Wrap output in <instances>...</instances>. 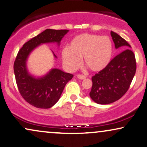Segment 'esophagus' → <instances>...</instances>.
<instances>
[{
    "instance_id": "1",
    "label": "esophagus",
    "mask_w": 147,
    "mask_h": 147,
    "mask_svg": "<svg viewBox=\"0 0 147 147\" xmlns=\"http://www.w3.org/2000/svg\"><path fill=\"white\" fill-rule=\"evenodd\" d=\"M77 77H78V78H79V79H80V80H84L86 78L85 76L82 75V74H78Z\"/></svg>"
}]
</instances>
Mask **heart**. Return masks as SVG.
<instances>
[{
	"instance_id": "obj_1",
	"label": "heart",
	"mask_w": 147,
	"mask_h": 147,
	"mask_svg": "<svg viewBox=\"0 0 147 147\" xmlns=\"http://www.w3.org/2000/svg\"><path fill=\"white\" fill-rule=\"evenodd\" d=\"M112 55L113 43L110 38L92 34L76 36L70 42L69 48H64L61 52L63 63L69 71L78 69L82 58L91 71H102L109 64Z\"/></svg>"
}]
</instances>
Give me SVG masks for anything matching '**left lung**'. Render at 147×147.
I'll list each match as a JSON object with an SVG mask.
<instances>
[{"label":"left lung","instance_id":"1","mask_svg":"<svg viewBox=\"0 0 147 147\" xmlns=\"http://www.w3.org/2000/svg\"><path fill=\"white\" fill-rule=\"evenodd\" d=\"M116 49L121 47L119 54L114 57L103 70L92 77L90 96L95 102L110 104L121 98L132 82L136 70L134 53L131 46L117 33L111 32Z\"/></svg>","mask_w":147,"mask_h":147}]
</instances>
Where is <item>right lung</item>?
Masks as SVG:
<instances>
[{
	"label": "right lung",
	"mask_w": 147,
	"mask_h": 147,
	"mask_svg": "<svg viewBox=\"0 0 147 147\" xmlns=\"http://www.w3.org/2000/svg\"><path fill=\"white\" fill-rule=\"evenodd\" d=\"M67 30L47 29L26 42L19 51L13 69L20 94L31 105L40 109H49L60 98L66 84L74 77L58 69H53L40 78L28 74L26 61L30 53L41 44L57 42L59 45ZM55 57L56 55L54 54Z\"/></svg>",
	"instance_id": "obj_1"
}]
</instances>
